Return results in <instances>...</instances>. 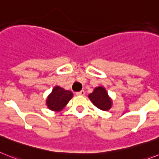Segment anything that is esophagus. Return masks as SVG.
I'll return each mask as SVG.
<instances>
[{"label": "esophagus", "instance_id": "obj_1", "mask_svg": "<svg viewBox=\"0 0 159 159\" xmlns=\"http://www.w3.org/2000/svg\"><path fill=\"white\" fill-rule=\"evenodd\" d=\"M76 95H78V96H83V95H85V91L81 90L79 91V92H77V93H76Z\"/></svg>", "mask_w": 159, "mask_h": 159}]
</instances>
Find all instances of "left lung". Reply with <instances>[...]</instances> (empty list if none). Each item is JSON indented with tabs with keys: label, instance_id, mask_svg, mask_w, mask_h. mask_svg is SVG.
Returning a JSON list of instances; mask_svg holds the SVG:
<instances>
[{
	"label": "left lung",
	"instance_id": "1",
	"mask_svg": "<svg viewBox=\"0 0 159 159\" xmlns=\"http://www.w3.org/2000/svg\"><path fill=\"white\" fill-rule=\"evenodd\" d=\"M89 98L96 107L102 110H109L112 106V100L102 86L95 88L93 93L89 94Z\"/></svg>",
	"mask_w": 159,
	"mask_h": 159
}]
</instances>
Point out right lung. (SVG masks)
Returning a JSON list of instances; mask_svg holds the SVG:
<instances>
[{"label":"right lung","mask_w":159,"mask_h":159,"mask_svg":"<svg viewBox=\"0 0 159 159\" xmlns=\"http://www.w3.org/2000/svg\"><path fill=\"white\" fill-rule=\"evenodd\" d=\"M71 91L66 90L60 86H55L48 96L46 105L48 108L53 111H61L73 98Z\"/></svg>","instance_id":"obj_1"}]
</instances>
